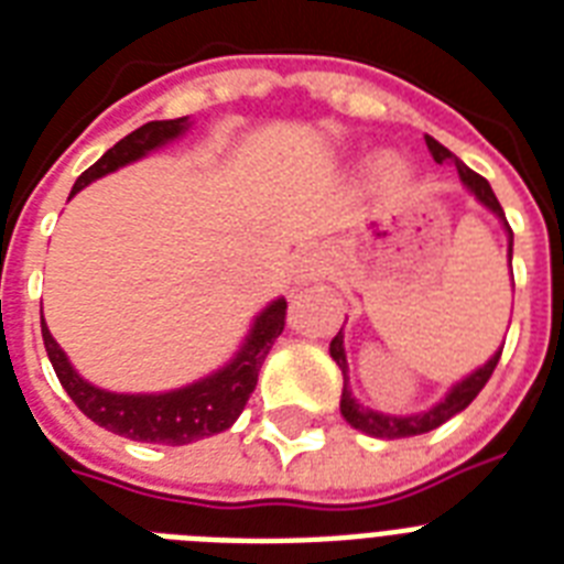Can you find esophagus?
<instances>
[{
  "label": "esophagus",
  "mask_w": 564,
  "mask_h": 564,
  "mask_svg": "<svg viewBox=\"0 0 564 564\" xmlns=\"http://www.w3.org/2000/svg\"><path fill=\"white\" fill-rule=\"evenodd\" d=\"M318 269H322V254H318V251H301V254L295 257V278H299V281H313L318 274Z\"/></svg>",
  "instance_id": "34e87169"
}]
</instances>
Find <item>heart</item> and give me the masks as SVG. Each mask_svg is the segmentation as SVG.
<instances>
[{
	"mask_svg": "<svg viewBox=\"0 0 564 564\" xmlns=\"http://www.w3.org/2000/svg\"><path fill=\"white\" fill-rule=\"evenodd\" d=\"M406 175H410V166H406V161H403L401 154L394 152L380 154L375 161V170H371V178H375V184H380V187H398V184H403Z\"/></svg>",
	"mask_w": 564,
	"mask_h": 564,
	"instance_id": "heart-1",
	"label": "heart"
}]
</instances>
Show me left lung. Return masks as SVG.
Masks as SVG:
<instances>
[{
  "mask_svg": "<svg viewBox=\"0 0 564 564\" xmlns=\"http://www.w3.org/2000/svg\"><path fill=\"white\" fill-rule=\"evenodd\" d=\"M424 140H427V149H430V154H433V161L454 163L465 187L477 195V202L486 204V207H489V210L495 213V216H498L503 225H507L503 207H500L498 195L491 193L489 181L482 178V175H477L474 170H468V166H465V163L459 161L456 154L447 152L445 145L438 143V140H433V137H424ZM507 234H509V263H512V228H509V225H507ZM500 351H503V348H500ZM500 351H495V357H491L486 366H480V369L471 371V375L465 377V380H459V383H456L454 389L445 394V401H438L436 406H430V410H424V412H415V415H383V412H375V410H369V406H362V403L351 394V389H348V360H345L343 330H339V334L334 336V343H330V357H334L336 366L343 369V377H345L339 410H343L345 421H348L351 427L362 430V433H369V436H377V438L421 436V433H430V430H436L438 424H445L447 419H454L456 412H463L465 406H468V403H471L474 398L480 394V389L489 383L491 371H495V366H498Z\"/></svg>",
  "mask_w": 564,
  "mask_h": 564,
  "instance_id": "1",
  "label": "left lung"
}]
</instances>
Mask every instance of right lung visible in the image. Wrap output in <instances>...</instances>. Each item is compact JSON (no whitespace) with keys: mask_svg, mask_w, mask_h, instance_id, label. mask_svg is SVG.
Here are the masks:
<instances>
[{"mask_svg":"<svg viewBox=\"0 0 564 564\" xmlns=\"http://www.w3.org/2000/svg\"><path fill=\"white\" fill-rule=\"evenodd\" d=\"M189 128V119H158L145 122L128 137H122L113 149L101 154L90 170L82 172V178L75 181V193H82L90 181L117 172L126 163H134L145 158L154 149L172 143ZM286 325V301L278 299L254 318V325L248 330L246 343L239 345L237 357L221 366L219 371L161 394H117L105 392L99 386L87 383L73 362L66 360L64 348L55 343V336L48 334L40 310V327H43V345H46L48 362L55 369L57 380L73 398L75 406L96 421L99 427L117 433V436L134 438V442H158V445H189L204 436L228 430L239 419V412L246 410L248 398L254 392L257 375L263 366L265 354L272 351L274 339L283 334Z\"/></svg>","mask_w":564,"mask_h":564,"instance_id":"add662e5","label":"right lung"}]
</instances>
